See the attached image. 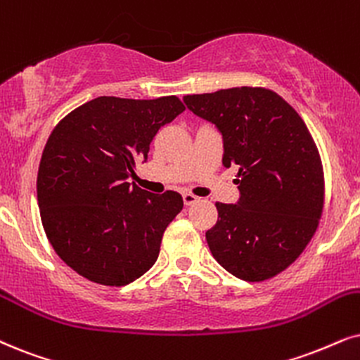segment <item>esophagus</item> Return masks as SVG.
<instances>
[{
	"mask_svg": "<svg viewBox=\"0 0 360 360\" xmlns=\"http://www.w3.org/2000/svg\"><path fill=\"white\" fill-rule=\"evenodd\" d=\"M183 201H184L186 206H193V204L199 201V198H198V195H194V194H183Z\"/></svg>",
	"mask_w": 360,
	"mask_h": 360,
	"instance_id": "obj_1",
	"label": "esophagus"
}]
</instances>
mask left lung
<instances>
[{
	"mask_svg": "<svg viewBox=\"0 0 360 360\" xmlns=\"http://www.w3.org/2000/svg\"><path fill=\"white\" fill-rule=\"evenodd\" d=\"M184 103L217 126L222 165L239 169V202H216L209 249L239 279H271L301 256L319 226L326 193L319 149L297 111L271 89L240 86L188 94Z\"/></svg>",
	"mask_w": 360,
	"mask_h": 360,
	"instance_id": "left-lung-1",
	"label": "left lung"
}]
</instances>
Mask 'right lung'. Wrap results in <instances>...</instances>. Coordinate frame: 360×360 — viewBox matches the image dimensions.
Here are the masks:
<instances>
[{"label":"right lung","mask_w":360,"mask_h":360,"mask_svg":"<svg viewBox=\"0 0 360 360\" xmlns=\"http://www.w3.org/2000/svg\"><path fill=\"white\" fill-rule=\"evenodd\" d=\"M186 109L177 96H99L54 126L39 161L38 204L49 244L91 282L120 288L156 262L181 194L131 186L154 136Z\"/></svg>","instance_id":"1"}]
</instances>
